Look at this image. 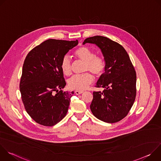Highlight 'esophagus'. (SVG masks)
Returning <instances> with one entry per match:
<instances>
[{
  "mask_svg": "<svg viewBox=\"0 0 161 161\" xmlns=\"http://www.w3.org/2000/svg\"><path fill=\"white\" fill-rule=\"evenodd\" d=\"M83 93V92H82V91H78V90L75 91V94L76 95H80V94H81Z\"/></svg>",
  "mask_w": 161,
  "mask_h": 161,
  "instance_id": "1",
  "label": "esophagus"
}]
</instances>
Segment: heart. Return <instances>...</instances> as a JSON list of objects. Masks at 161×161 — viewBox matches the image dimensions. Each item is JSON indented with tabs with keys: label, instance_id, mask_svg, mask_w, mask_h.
Listing matches in <instances>:
<instances>
[{
	"label": "heart",
	"instance_id": "heart-1",
	"mask_svg": "<svg viewBox=\"0 0 161 161\" xmlns=\"http://www.w3.org/2000/svg\"><path fill=\"white\" fill-rule=\"evenodd\" d=\"M75 56L81 61L85 62L83 71L91 72L94 76H101L105 69V61L102 57L96 56V53L86 47H81L75 52ZM62 73L69 76L71 74V62L70 58L65 56L60 63ZM94 80L93 76L90 73L73 76L68 81V86L72 90L82 91L85 90Z\"/></svg>",
	"mask_w": 161,
	"mask_h": 161
}]
</instances>
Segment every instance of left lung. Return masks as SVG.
Listing matches in <instances>:
<instances>
[{"instance_id":"1","label":"left lung","mask_w":161,"mask_h":161,"mask_svg":"<svg viewBox=\"0 0 161 161\" xmlns=\"http://www.w3.org/2000/svg\"><path fill=\"white\" fill-rule=\"evenodd\" d=\"M94 44L101 49L105 61L104 73L96 83L104 88L94 92L90 109L101 121L115 123L127 116L136 95V74L129 56L122 45L108 37L96 36L83 42Z\"/></svg>"}]
</instances>
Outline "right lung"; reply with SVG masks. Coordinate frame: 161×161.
<instances>
[{
	"instance_id": "obj_1",
	"label": "right lung",
	"mask_w": 161,
	"mask_h": 161,
	"mask_svg": "<svg viewBox=\"0 0 161 161\" xmlns=\"http://www.w3.org/2000/svg\"><path fill=\"white\" fill-rule=\"evenodd\" d=\"M78 41L48 39L27 55L19 83L21 100L30 117L44 126H53L66 115L74 92L66 85L60 63Z\"/></svg>"
}]
</instances>
